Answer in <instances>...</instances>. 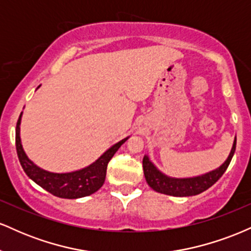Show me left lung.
<instances>
[{
    "label": "left lung",
    "mask_w": 251,
    "mask_h": 251,
    "mask_svg": "<svg viewBox=\"0 0 251 251\" xmlns=\"http://www.w3.org/2000/svg\"><path fill=\"white\" fill-rule=\"evenodd\" d=\"M236 150V138L234 145H232L231 151H230L229 157L218 169L210 171L208 174L197 176V177L191 178H174L164 175L160 172L153 163L149 159L148 155H144L143 159V169L145 179L148 184L154 191L159 194L175 196V197H188V196H195L201 194V192L208 190L220 178L223 176L226 170L229 166L232 159V155Z\"/></svg>",
    "instance_id": "obj_1"
}]
</instances>
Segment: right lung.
<instances>
[{
    "instance_id": "obj_1",
    "label": "right lung",
    "mask_w": 251,
    "mask_h": 251,
    "mask_svg": "<svg viewBox=\"0 0 251 251\" xmlns=\"http://www.w3.org/2000/svg\"><path fill=\"white\" fill-rule=\"evenodd\" d=\"M21 117L22 113L16 124L15 142L17 155H19V160L21 163L22 169H24L25 175L31 180L35 181L37 185L60 198L75 200V198L86 197V196L97 192L105 181L108 162L112 159V157L119 150L120 146L128 139L127 137L120 140L119 143L114 144L112 148H109L105 153L100 155V158H98L96 162L87 168L73 172H67V174H54V172L46 171V170L39 168L25 153L24 149H22L21 138H20Z\"/></svg>"
}]
</instances>
